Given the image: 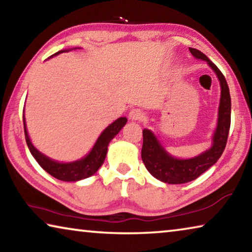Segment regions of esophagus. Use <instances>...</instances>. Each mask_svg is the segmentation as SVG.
Segmentation results:
<instances>
[{"mask_svg":"<svg viewBox=\"0 0 252 252\" xmlns=\"http://www.w3.org/2000/svg\"><path fill=\"white\" fill-rule=\"evenodd\" d=\"M129 118L132 121H141L144 118V113L140 109H132L129 113Z\"/></svg>","mask_w":252,"mask_h":252,"instance_id":"obj_1","label":"esophagus"}]
</instances>
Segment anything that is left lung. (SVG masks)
I'll return each instance as SVG.
<instances>
[{
  "label": "left lung",
  "mask_w": 252,
  "mask_h": 252,
  "mask_svg": "<svg viewBox=\"0 0 252 252\" xmlns=\"http://www.w3.org/2000/svg\"><path fill=\"white\" fill-rule=\"evenodd\" d=\"M194 58L208 62L220 81L221 97L218 112V126L212 138V146L206 152L191 159H177L164 150L157 136L150 130H143V144L141 158L149 172L158 180L169 185H180L197 179L218 161L222 155L228 140L231 122V97L223 74L201 51L189 48Z\"/></svg>",
  "instance_id": "obj_1"
}]
</instances>
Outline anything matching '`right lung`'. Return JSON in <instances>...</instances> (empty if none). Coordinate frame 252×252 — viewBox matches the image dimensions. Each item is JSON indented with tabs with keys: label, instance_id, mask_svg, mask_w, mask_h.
<instances>
[{
	"label": "right lung",
	"instance_id": "add662e5",
	"mask_svg": "<svg viewBox=\"0 0 252 252\" xmlns=\"http://www.w3.org/2000/svg\"><path fill=\"white\" fill-rule=\"evenodd\" d=\"M63 52H64V50L59 51V52L53 55H58ZM53 55H51V57H53ZM126 118H119L118 120L111 123V125L102 132L99 138H97L94 147L92 148L90 153H89L87 157H84L83 159L74 162H69V163H61V162L51 160L50 158L42 155L40 151H37L36 149L34 148L31 140L29 138L27 126H25V118L23 116L25 141H27L30 152L32 153L34 159H35L37 161V163H39L41 167L52 177L59 179V180L71 182L79 181L82 180V179L91 177L92 174H94L97 170H99L102 163L104 162L110 141L119 133V132H120L122 127L126 126Z\"/></svg>",
	"mask_w": 252,
	"mask_h": 252
}]
</instances>
